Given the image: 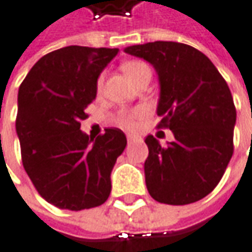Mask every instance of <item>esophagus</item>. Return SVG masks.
Returning a JSON list of instances; mask_svg holds the SVG:
<instances>
[{
  "mask_svg": "<svg viewBox=\"0 0 252 252\" xmlns=\"http://www.w3.org/2000/svg\"><path fill=\"white\" fill-rule=\"evenodd\" d=\"M126 139H128V142L131 144V142H135V141H139V138L137 135H132V134H128L126 135Z\"/></svg>",
  "mask_w": 252,
  "mask_h": 252,
  "instance_id": "34e87169",
  "label": "esophagus"
}]
</instances>
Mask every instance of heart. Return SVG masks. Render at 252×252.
<instances>
[{"mask_svg":"<svg viewBox=\"0 0 252 252\" xmlns=\"http://www.w3.org/2000/svg\"><path fill=\"white\" fill-rule=\"evenodd\" d=\"M144 67H148L147 64H144V63H141V62H128L126 63L124 66H123V71L126 73V77H129V76H132L134 73H137L138 70H141V69H144ZM101 83H103V77H100L98 79V82H97V86L100 87L101 86ZM141 115V111L137 110V111H131V113H128V111H124V113H121V114L118 115V123H120V126H126V128H134L135 124H137V117Z\"/></svg>","mask_w":252,"mask_h":252,"instance_id":"b5f03b06","label":"heart"}]
</instances>
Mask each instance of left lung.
<instances>
[{
    "label": "left lung",
    "mask_w": 252,
    "mask_h": 252,
    "mask_svg": "<svg viewBox=\"0 0 252 252\" xmlns=\"http://www.w3.org/2000/svg\"><path fill=\"white\" fill-rule=\"evenodd\" d=\"M126 53L147 61L158 74L160 126L175 139L162 147L148 135L144 163L149 194L165 204H189L206 197L233 157V95L212 61L179 42L132 45Z\"/></svg>",
    "instance_id": "8db88e82"
}]
</instances>
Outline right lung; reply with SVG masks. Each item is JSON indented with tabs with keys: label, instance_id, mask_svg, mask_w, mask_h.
Masks as SVG:
<instances>
[{
	"label": "right lung",
	"instance_id": "1",
	"mask_svg": "<svg viewBox=\"0 0 252 252\" xmlns=\"http://www.w3.org/2000/svg\"><path fill=\"white\" fill-rule=\"evenodd\" d=\"M118 49L66 46L40 58L18 92L17 135L22 163L50 204L79 212L97 207L111 191V170L126 149L118 128L95 139L80 129L97 95L101 71Z\"/></svg>",
	"mask_w": 252,
	"mask_h": 252
}]
</instances>
